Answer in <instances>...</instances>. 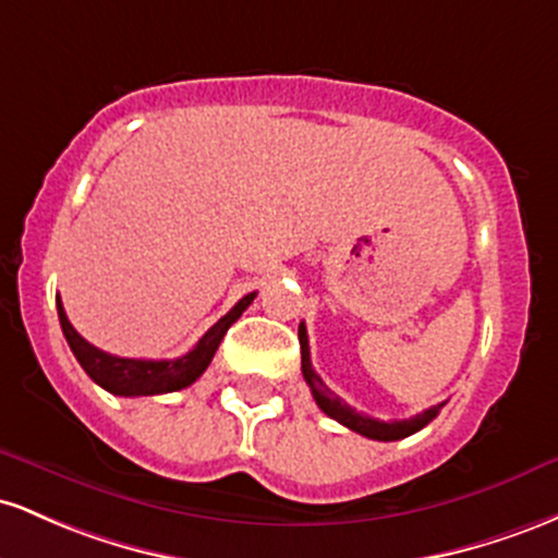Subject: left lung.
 Returning <instances> with one entry per match:
<instances>
[{"label": "left lung", "mask_w": 558, "mask_h": 558, "mask_svg": "<svg viewBox=\"0 0 558 558\" xmlns=\"http://www.w3.org/2000/svg\"><path fill=\"white\" fill-rule=\"evenodd\" d=\"M298 337H300V355H303V377L308 381L311 392H313V400H316L318 409L324 411V414L335 418V422H340L342 427L359 432V435L368 437V440H381V442H390V440H403V437L414 435L422 427H427V424L440 414V409L446 403H437L432 405V409L422 411V414L411 416V418H396V422H379V418H372V416H363L361 411L350 409L342 398H337L335 392L329 390L327 385H324L322 377H318L316 372H313L311 366V348H308V331H305V324H300L298 329Z\"/></svg>", "instance_id": "1"}]
</instances>
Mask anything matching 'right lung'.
Instances as JSON below:
<instances>
[{
	"mask_svg": "<svg viewBox=\"0 0 558 558\" xmlns=\"http://www.w3.org/2000/svg\"><path fill=\"white\" fill-rule=\"evenodd\" d=\"M255 300V292H250L231 308L227 316L218 318L213 327L199 337V342L186 355L173 361H144V359H121V355H110L105 350L94 348L84 337L73 329L68 322L65 308H62L58 298V316L62 335H65L68 345H71L73 355L81 363L89 377L97 381L99 387L121 398H144V396H162V392H177L190 387L192 381L203 377L205 368L210 366L213 355H216L218 345H221L223 335H227L231 324L245 313V308Z\"/></svg>",
	"mask_w": 558,
	"mask_h": 558,
	"instance_id": "right-lung-1",
	"label": "right lung"
}]
</instances>
